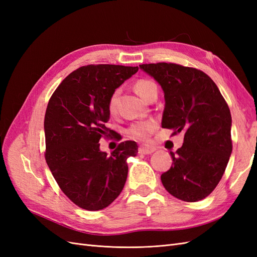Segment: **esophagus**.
I'll use <instances>...</instances> for the list:
<instances>
[{
	"instance_id": "1",
	"label": "esophagus",
	"mask_w": 257,
	"mask_h": 257,
	"mask_svg": "<svg viewBox=\"0 0 257 257\" xmlns=\"http://www.w3.org/2000/svg\"><path fill=\"white\" fill-rule=\"evenodd\" d=\"M154 151H155L154 147H150V146H147V145H142V146H139V148H138V152L141 154H151Z\"/></svg>"
}]
</instances>
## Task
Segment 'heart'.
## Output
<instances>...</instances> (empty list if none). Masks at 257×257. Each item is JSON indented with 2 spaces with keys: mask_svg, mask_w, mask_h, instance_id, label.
Segmentation results:
<instances>
[{
  "mask_svg": "<svg viewBox=\"0 0 257 257\" xmlns=\"http://www.w3.org/2000/svg\"><path fill=\"white\" fill-rule=\"evenodd\" d=\"M135 91L137 94L141 96L143 99L147 100L149 97H151L154 94H158V85L155 84L154 81L150 79H139L135 83ZM119 90H115L109 99V103H108V109L110 112H114L115 110V103H116V97H118ZM157 128V123L153 120L149 121H144V122H137L133 124L130 127V134L139 139V141H148L152 135L154 130Z\"/></svg>",
  "mask_w": 257,
  "mask_h": 257,
  "instance_id": "heart-1",
  "label": "heart"
}]
</instances>
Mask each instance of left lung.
Listing matches in <instances>:
<instances>
[{
	"instance_id": "1",
	"label": "left lung",
	"mask_w": 257,
	"mask_h": 257,
	"mask_svg": "<svg viewBox=\"0 0 257 257\" xmlns=\"http://www.w3.org/2000/svg\"><path fill=\"white\" fill-rule=\"evenodd\" d=\"M164 91L162 127L183 132L181 148L170 152L173 165L162 174L164 188L184 201L211 193L227 166L232 150L231 115L219 88L199 69L175 63L139 65Z\"/></svg>"
}]
</instances>
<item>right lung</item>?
<instances>
[{"label":"right lung","instance_id":"add662e5","mask_svg":"<svg viewBox=\"0 0 257 257\" xmlns=\"http://www.w3.org/2000/svg\"><path fill=\"white\" fill-rule=\"evenodd\" d=\"M137 71L138 66H81L60 83L46 109V162L65 195L89 211L108 207L120 195L126 160L138 152L137 144L127 141L108 155L98 143L111 133L105 124L112 93Z\"/></svg>","mask_w":257,"mask_h":257}]
</instances>
